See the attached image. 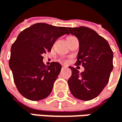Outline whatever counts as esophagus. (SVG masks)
I'll return each mask as SVG.
<instances>
[{
	"label": "esophagus",
	"mask_w": 122,
	"mask_h": 122,
	"mask_svg": "<svg viewBox=\"0 0 122 122\" xmlns=\"http://www.w3.org/2000/svg\"><path fill=\"white\" fill-rule=\"evenodd\" d=\"M67 66H65V65H62V66H61V68L62 69H65V68H66Z\"/></svg>",
	"instance_id": "1"
}]
</instances>
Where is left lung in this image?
I'll return each instance as SVG.
<instances>
[{
  "label": "left lung",
  "mask_w": 122,
  "mask_h": 122,
  "mask_svg": "<svg viewBox=\"0 0 122 122\" xmlns=\"http://www.w3.org/2000/svg\"><path fill=\"white\" fill-rule=\"evenodd\" d=\"M80 42V50L75 65H82L85 71L80 73L69 66L71 76L68 80L69 90L80 100L90 101L102 92L107 85L113 65V51L106 39L86 27H68Z\"/></svg>",
  "instance_id": "8db88e82"
}]
</instances>
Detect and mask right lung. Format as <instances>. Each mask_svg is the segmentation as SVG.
Returning a JSON list of instances; mask_svg holds the SVG:
<instances>
[{
	"label": "right lung",
	"instance_id": "add662e5",
	"mask_svg": "<svg viewBox=\"0 0 122 122\" xmlns=\"http://www.w3.org/2000/svg\"><path fill=\"white\" fill-rule=\"evenodd\" d=\"M69 32L66 27L37 23L19 33L11 49L9 66L20 94L39 101L51 94L61 69L58 62L46 66L42 54L50 52L56 40Z\"/></svg>",
	"mask_w": 122,
	"mask_h": 122
}]
</instances>
